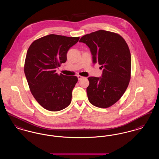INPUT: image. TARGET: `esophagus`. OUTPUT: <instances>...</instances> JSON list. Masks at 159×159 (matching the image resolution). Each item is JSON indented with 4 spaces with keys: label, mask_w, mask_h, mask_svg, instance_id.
<instances>
[{
    "label": "esophagus",
    "mask_w": 159,
    "mask_h": 159,
    "mask_svg": "<svg viewBox=\"0 0 159 159\" xmlns=\"http://www.w3.org/2000/svg\"><path fill=\"white\" fill-rule=\"evenodd\" d=\"M77 78H78V80H81V79L83 78V77L80 76V75H78V76H77Z\"/></svg>",
    "instance_id": "esophagus-1"
}]
</instances>
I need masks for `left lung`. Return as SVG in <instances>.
<instances>
[{
  "label": "left lung",
  "mask_w": 159,
  "mask_h": 159,
  "mask_svg": "<svg viewBox=\"0 0 159 159\" xmlns=\"http://www.w3.org/2000/svg\"><path fill=\"white\" fill-rule=\"evenodd\" d=\"M79 42L89 48L93 63L103 68L101 77H88L86 92L89 102L99 108L113 106L124 94L130 79L128 44L119 34L102 30L83 36Z\"/></svg>",
  "instance_id": "1"
}]
</instances>
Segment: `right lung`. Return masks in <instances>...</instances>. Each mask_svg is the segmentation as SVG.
Listing matches in <instances>:
<instances>
[{
  "label": "right lung",
  "instance_id": "right-lung-1",
  "mask_svg": "<svg viewBox=\"0 0 159 159\" xmlns=\"http://www.w3.org/2000/svg\"><path fill=\"white\" fill-rule=\"evenodd\" d=\"M79 39L52 34L34 40L28 49L24 73L32 95L46 110L60 111L71 103L78 79L59 75L56 68L66 62L69 49Z\"/></svg>",
  "mask_w": 159,
  "mask_h": 159
}]
</instances>
